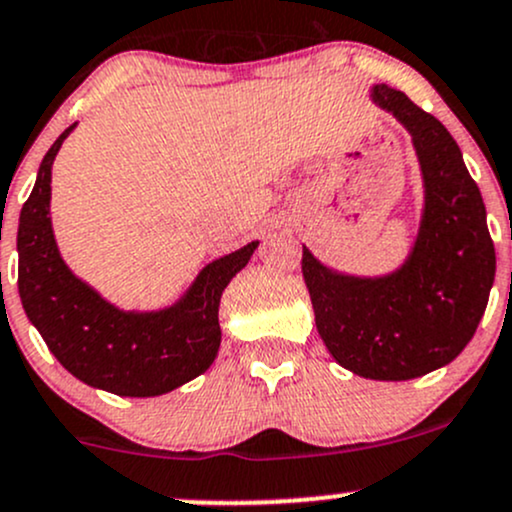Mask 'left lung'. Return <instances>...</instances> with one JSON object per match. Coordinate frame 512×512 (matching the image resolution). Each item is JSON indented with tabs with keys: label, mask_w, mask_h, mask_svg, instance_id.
I'll list each match as a JSON object with an SVG mask.
<instances>
[{
	"label": "left lung",
	"mask_w": 512,
	"mask_h": 512,
	"mask_svg": "<svg viewBox=\"0 0 512 512\" xmlns=\"http://www.w3.org/2000/svg\"><path fill=\"white\" fill-rule=\"evenodd\" d=\"M368 100L408 131L422 212L408 256L381 276L327 266L302 246L315 324L339 366L371 381H410L452 364L486 312L496 249L486 207L444 124L405 92L373 85Z\"/></svg>",
	"instance_id": "1"
}]
</instances>
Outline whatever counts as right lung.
<instances>
[{"label":"right lung","instance_id":"right-lung-1","mask_svg":"<svg viewBox=\"0 0 512 512\" xmlns=\"http://www.w3.org/2000/svg\"><path fill=\"white\" fill-rule=\"evenodd\" d=\"M75 126L48 148L34 190L21 207L16 234L21 305L51 354L78 381L122 398L170 393L217 359L219 300L254 256L258 241L214 258L173 305L161 310H122L104 300L70 271L53 234V161Z\"/></svg>","mask_w":512,"mask_h":512}]
</instances>
